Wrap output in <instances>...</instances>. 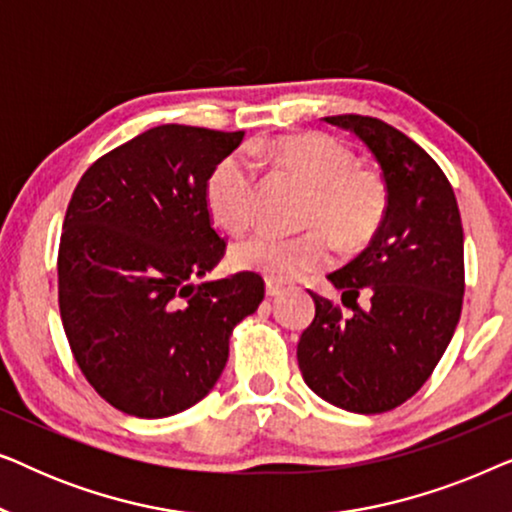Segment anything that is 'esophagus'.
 Listing matches in <instances>:
<instances>
[{
	"label": "esophagus",
	"mask_w": 512,
	"mask_h": 512,
	"mask_svg": "<svg viewBox=\"0 0 512 512\" xmlns=\"http://www.w3.org/2000/svg\"><path fill=\"white\" fill-rule=\"evenodd\" d=\"M265 293H268L270 298H279V296H284L286 289L282 284H277V282H272V279H268V282H265Z\"/></svg>",
	"instance_id": "34e87169"
}]
</instances>
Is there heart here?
I'll return each mask as SVG.
<instances>
[{
	"label": "heart",
	"instance_id": "1",
	"mask_svg": "<svg viewBox=\"0 0 512 512\" xmlns=\"http://www.w3.org/2000/svg\"><path fill=\"white\" fill-rule=\"evenodd\" d=\"M249 155L251 159L230 153L209 172L205 193L216 223L235 235L254 223L261 198L258 163H272L314 188L305 228L319 230L293 237L261 230L233 249L237 268L291 282L331 265L333 242L328 234L342 249H356L380 228L387 212V186L380 174L356 165L354 153L333 137L307 132L254 142Z\"/></svg>",
	"mask_w": 512,
	"mask_h": 512
}]
</instances>
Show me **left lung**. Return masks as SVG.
Wrapping results in <instances>:
<instances>
[{
	"label": "left lung",
	"mask_w": 512,
	"mask_h": 512,
	"mask_svg": "<svg viewBox=\"0 0 512 512\" xmlns=\"http://www.w3.org/2000/svg\"><path fill=\"white\" fill-rule=\"evenodd\" d=\"M324 121L373 153L387 212L368 247L328 275L352 314L312 293L317 312L300 335L298 366L324 401L377 415L415 396L450 345L464 300V228L450 181L408 135L373 116Z\"/></svg>",
	"instance_id": "obj_1"
}]
</instances>
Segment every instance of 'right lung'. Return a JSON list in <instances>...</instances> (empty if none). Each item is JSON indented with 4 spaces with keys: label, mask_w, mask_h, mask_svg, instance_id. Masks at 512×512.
<instances>
[{
    "label": "right lung",
    "mask_w": 512,
    "mask_h": 512,
    "mask_svg": "<svg viewBox=\"0 0 512 512\" xmlns=\"http://www.w3.org/2000/svg\"><path fill=\"white\" fill-rule=\"evenodd\" d=\"M244 132L158 125L88 167L62 223L58 303L81 373L125 415L170 417L202 401L265 282L195 284L226 254L207 177Z\"/></svg>",
    "instance_id": "1"
}]
</instances>
